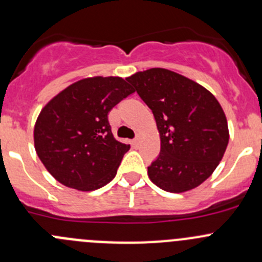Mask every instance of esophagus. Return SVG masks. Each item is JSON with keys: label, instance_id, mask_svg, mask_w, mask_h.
I'll return each mask as SVG.
<instances>
[{"label": "esophagus", "instance_id": "obj_1", "mask_svg": "<svg viewBox=\"0 0 262 262\" xmlns=\"http://www.w3.org/2000/svg\"><path fill=\"white\" fill-rule=\"evenodd\" d=\"M141 142H142V137L138 134V136H137L136 138L133 139V146L134 147H139V146H141Z\"/></svg>", "mask_w": 262, "mask_h": 262}]
</instances>
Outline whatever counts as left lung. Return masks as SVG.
I'll list each match as a JSON object with an SVG mask.
<instances>
[{"label":"left lung","mask_w":262,"mask_h":262,"mask_svg":"<svg viewBox=\"0 0 262 262\" xmlns=\"http://www.w3.org/2000/svg\"><path fill=\"white\" fill-rule=\"evenodd\" d=\"M152 110L161 152L148 167L150 181L168 192L195 189L214 172L228 146L227 118L212 92L165 68L126 78Z\"/></svg>","instance_id":"8db88e82"}]
</instances>
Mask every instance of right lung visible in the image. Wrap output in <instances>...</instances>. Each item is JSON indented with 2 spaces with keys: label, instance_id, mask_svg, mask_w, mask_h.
<instances>
[{
  "label": "right lung",
  "instance_id": "add662e5",
  "mask_svg": "<svg viewBox=\"0 0 262 262\" xmlns=\"http://www.w3.org/2000/svg\"><path fill=\"white\" fill-rule=\"evenodd\" d=\"M133 92L121 77L96 76L70 84L41 109L34 146L55 180L92 191L115 178L130 146L114 138L107 114Z\"/></svg>",
  "mask_w": 262,
  "mask_h": 262
}]
</instances>
